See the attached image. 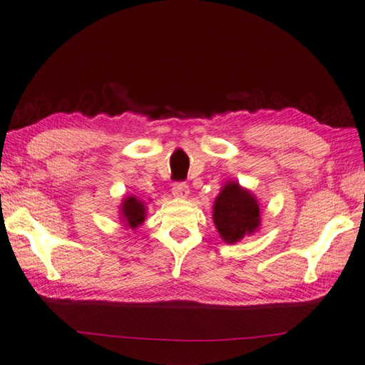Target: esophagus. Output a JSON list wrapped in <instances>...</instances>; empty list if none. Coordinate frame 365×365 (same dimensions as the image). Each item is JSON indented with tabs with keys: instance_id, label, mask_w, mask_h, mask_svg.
<instances>
[{
	"instance_id": "34e87169",
	"label": "esophagus",
	"mask_w": 365,
	"mask_h": 365,
	"mask_svg": "<svg viewBox=\"0 0 365 365\" xmlns=\"http://www.w3.org/2000/svg\"><path fill=\"white\" fill-rule=\"evenodd\" d=\"M173 195L177 199H187L190 195V188L187 183H175L173 187Z\"/></svg>"
}]
</instances>
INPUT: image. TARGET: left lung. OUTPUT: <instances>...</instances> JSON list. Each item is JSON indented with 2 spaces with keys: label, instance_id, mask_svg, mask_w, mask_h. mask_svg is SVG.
Wrapping results in <instances>:
<instances>
[{
  "label": "left lung",
  "instance_id": "1",
  "mask_svg": "<svg viewBox=\"0 0 365 365\" xmlns=\"http://www.w3.org/2000/svg\"><path fill=\"white\" fill-rule=\"evenodd\" d=\"M213 222L222 242L234 245L262 226L257 197L238 182H226L213 202Z\"/></svg>",
  "mask_w": 365,
  "mask_h": 365
}]
</instances>
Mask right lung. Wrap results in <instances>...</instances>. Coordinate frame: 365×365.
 Instances as JSON below:
<instances>
[{
  "label": "right lung",
  "mask_w": 365,
  "mask_h": 365,
  "mask_svg": "<svg viewBox=\"0 0 365 365\" xmlns=\"http://www.w3.org/2000/svg\"><path fill=\"white\" fill-rule=\"evenodd\" d=\"M147 204L139 197L130 195L122 199L119 207V220L122 221L123 227L131 230L138 229L145 221Z\"/></svg>",
  "instance_id": "right-lung-1"
}]
</instances>
